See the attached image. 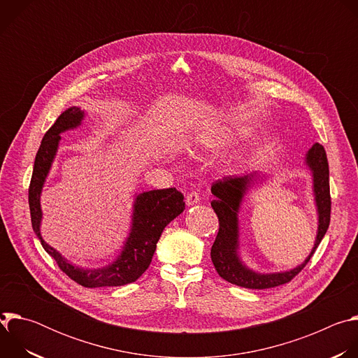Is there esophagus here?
I'll use <instances>...</instances> for the list:
<instances>
[{"label": "esophagus", "instance_id": "1", "mask_svg": "<svg viewBox=\"0 0 358 358\" xmlns=\"http://www.w3.org/2000/svg\"><path fill=\"white\" fill-rule=\"evenodd\" d=\"M198 202H199V194H198V192L192 191V192L187 194V196H185V203H187L188 207H192V206H195V203H198Z\"/></svg>", "mask_w": 358, "mask_h": 358}]
</instances>
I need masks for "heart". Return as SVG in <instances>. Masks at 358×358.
Here are the masks:
<instances>
[{
  "mask_svg": "<svg viewBox=\"0 0 358 358\" xmlns=\"http://www.w3.org/2000/svg\"><path fill=\"white\" fill-rule=\"evenodd\" d=\"M246 137L243 130H202L194 137L195 152H218Z\"/></svg>",
  "mask_w": 358,
  "mask_h": 358,
  "instance_id": "heart-1",
  "label": "heart"
}]
</instances>
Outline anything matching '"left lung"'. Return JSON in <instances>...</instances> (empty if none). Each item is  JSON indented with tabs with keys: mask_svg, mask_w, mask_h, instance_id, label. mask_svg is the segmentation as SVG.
<instances>
[{
	"mask_svg": "<svg viewBox=\"0 0 358 358\" xmlns=\"http://www.w3.org/2000/svg\"><path fill=\"white\" fill-rule=\"evenodd\" d=\"M306 166L312 171L313 194L317 208V235L309 257L299 266L273 273H261L248 268L239 257V210L245 195L257 184L265 180L258 171L246 176H229L213 184L211 192L214 199L211 207L214 208L218 220L220 229L215 242L211 248V259L218 275L227 282L246 287V289H269L290 282L313 257L315 250L322 242L330 224V185H329V163L324 147L319 143L306 152Z\"/></svg>",
	"mask_w": 358,
	"mask_h": 358,
	"instance_id": "1",
	"label": "left lung"
}]
</instances>
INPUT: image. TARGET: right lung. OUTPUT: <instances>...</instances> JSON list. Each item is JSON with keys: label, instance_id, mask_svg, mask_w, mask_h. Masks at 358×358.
<instances>
[{"label": "right lung", "instance_id": "add662e5", "mask_svg": "<svg viewBox=\"0 0 358 358\" xmlns=\"http://www.w3.org/2000/svg\"><path fill=\"white\" fill-rule=\"evenodd\" d=\"M83 119L85 112L80 110V108L73 106L66 109L57 119L54 126L45 133L41 141L28 194L32 229L43 249L57 261L61 271L76 283L85 287L123 286L136 282L147 271L162 232L185 210L184 195L176 188L151 189L137 194L133 203L130 234L120 255L112 264L97 269H85L65 259L57 249L49 246L41 235V192L58 152L61 134L79 127Z\"/></svg>", "mask_w": 358, "mask_h": 358}]
</instances>
